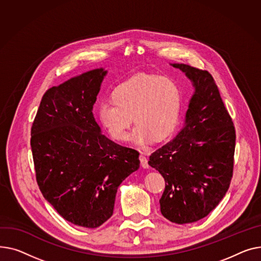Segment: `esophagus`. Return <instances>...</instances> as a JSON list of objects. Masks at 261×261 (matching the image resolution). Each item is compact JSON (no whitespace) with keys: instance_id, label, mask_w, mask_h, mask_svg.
Here are the masks:
<instances>
[{"instance_id":"1","label":"esophagus","mask_w":261,"mask_h":261,"mask_svg":"<svg viewBox=\"0 0 261 261\" xmlns=\"http://www.w3.org/2000/svg\"><path fill=\"white\" fill-rule=\"evenodd\" d=\"M139 158H140V162H141V165H142V167H143V168H147V167H148L147 158H146V156L143 154V152H141L140 156H139Z\"/></svg>"}]
</instances>
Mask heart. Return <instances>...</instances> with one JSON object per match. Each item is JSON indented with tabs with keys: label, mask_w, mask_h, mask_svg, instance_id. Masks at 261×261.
I'll return each instance as SVG.
<instances>
[{
	"label": "heart",
	"mask_w": 261,
	"mask_h": 261,
	"mask_svg": "<svg viewBox=\"0 0 261 261\" xmlns=\"http://www.w3.org/2000/svg\"><path fill=\"white\" fill-rule=\"evenodd\" d=\"M111 102H102L96 111L100 124L116 141L128 139L132 117L136 126L130 139L148 144L170 135L178 123L182 103L179 84L170 76L137 74L120 83Z\"/></svg>",
	"instance_id": "b5f03b06"
}]
</instances>
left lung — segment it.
I'll return each mask as SVG.
<instances>
[{"instance_id":"left-lung-1","label":"left lung","mask_w":261,"mask_h":261,"mask_svg":"<svg viewBox=\"0 0 261 261\" xmlns=\"http://www.w3.org/2000/svg\"><path fill=\"white\" fill-rule=\"evenodd\" d=\"M172 65L186 72L195 93L185 126L152 152L148 164L165 180L161 214L185 224L206 217L225 196L233 177L236 133L212 74L187 64Z\"/></svg>"}]
</instances>
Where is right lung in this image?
Returning <instances> with one entry per match:
<instances>
[{
	"label": "right lung",
	"instance_id": "obj_1",
	"mask_svg": "<svg viewBox=\"0 0 261 261\" xmlns=\"http://www.w3.org/2000/svg\"><path fill=\"white\" fill-rule=\"evenodd\" d=\"M84 72L46 90L32 126L39 189L72 224L95 228L114 212L121 182L139 168V151L101 133L93 106L106 74Z\"/></svg>",
	"mask_w": 261,
	"mask_h": 261
}]
</instances>
